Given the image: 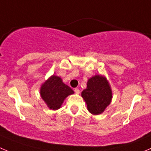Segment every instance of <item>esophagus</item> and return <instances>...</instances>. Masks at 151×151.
I'll list each match as a JSON object with an SVG mask.
<instances>
[{
  "mask_svg": "<svg viewBox=\"0 0 151 151\" xmlns=\"http://www.w3.org/2000/svg\"><path fill=\"white\" fill-rule=\"evenodd\" d=\"M74 91H75V93H77V94H78V93H80V89H79V88H74Z\"/></svg>",
  "mask_w": 151,
  "mask_h": 151,
  "instance_id": "1",
  "label": "esophagus"
}]
</instances>
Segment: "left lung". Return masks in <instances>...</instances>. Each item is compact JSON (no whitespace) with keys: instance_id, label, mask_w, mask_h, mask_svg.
Listing matches in <instances>:
<instances>
[{"instance_id":"8db88e82","label":"left lung","mask_w":151,"mask_h":151,"mask_svg":"<svg viewBox=\"0 0 151 151\" xmlns=\"http://www.w3.org/2000/svg\"><path fill=\"white\" fill-rule=\"evenodd\" d=\"M82 96L92 114H100L111 103L112 93L108 81L104 77L95 75L88 80L87 88L82 92Z\"/></svg>"}]
</instances>
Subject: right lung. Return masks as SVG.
<instances>
[{"mask_svg":"<svg viewBox=\"0 0 151 151\" xmlns=\"http://www.w3.org/2000/svg\"><path fill=\"white\" fill-rule=\"evenodd\" d=\"M74 91L64 84L59 77L53 75L42 86L40 95L50 109L57 110L60 108L64 99Z\"/></svg>","mask_w":151,"mask_h":151,"instance_id":"1","label":"right lung"}]
</instances>
